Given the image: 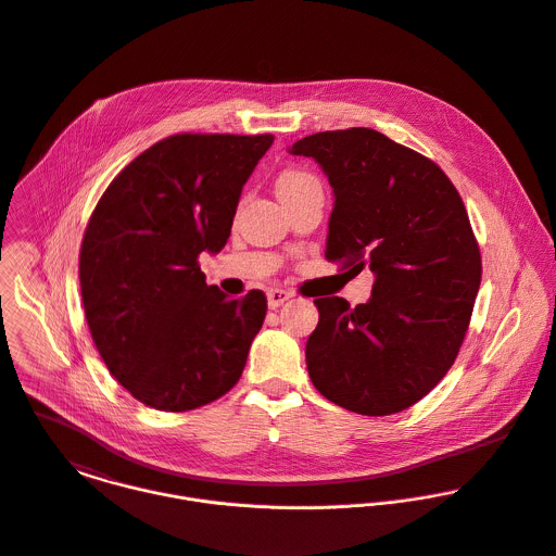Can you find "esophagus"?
Wrapping results in <instances>:
<instances>
[{"label": "esophagus", "instance_id": "obj_1", "mask_svg": "<svg viewBox=\"0 0 556 556\" xmlns=\"http://www.w3.org/2000/svg\"><path fill=\"white\" fill-rule=\"evenodd\" d=\"M291 295H293V293L287 291V289H269V291H267V304H269V308H278V306H282Z\"/></svg>", "mask_w": 556, "mask_h": 556}]
</instances>
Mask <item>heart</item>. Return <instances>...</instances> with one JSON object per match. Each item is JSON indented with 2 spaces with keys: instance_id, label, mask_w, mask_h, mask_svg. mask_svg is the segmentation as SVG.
<instances>
[{
  "instance_id": "obj_1",
  "label": "heart",
  "mask_w": 556,
  "mask_h": 556,
  "mask_svg": "<svg viewBox=\"0 0 556 556\" xmlns=\"http://www.w3.org/2000/svg\"><path fill=\"white\" fill-rule=\"evenodd\" d=\"M311 189H321V184L313 173L302 170V168H287L280 173V177L276 181V191L282 200L302 195Z\"/></svg>"
}]
</instances>
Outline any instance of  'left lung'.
I'll list each match as a JSON object with an SVG mask.
<instances>
[{
  "mask_svg": "<svg viewBox=\"0 0 556 556\" xmlns=\"http://www.w3.org/2000/svg\"><path fill=\"white\" fill-rule=\"evenodd\" d=\"M334 189L326 258L372 271L367 304L319 298L306 343L315 388L365 416L420 401L455 363L481 285V252L464 200L431 160L352 127L291 147Z\"/></svg>",
  "mask_w": 556,
  "mask_h": 556,
  "instance_id": "8db88e82",
  "label": "left lung"
}]
</instances>
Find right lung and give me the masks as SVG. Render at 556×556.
Segmentation results:
<instances>
[{"label":"right lung","mask_w":556,"mask_h":556,"mask_svg":"<svg viewBox=\"0 0 556 556\" xmlns=\"http://www.w3.org/2000/svg\"><path fill=\"white\" fill-rule=\"evenodd\" d=\"M271 142L170 136L121 170L90 215L79 250L86 321L105 367L149 407H202L243 372L267 298H226L198 256L226 245L241 189Z\"/></svg>","instance_id":"1"}]
</instances>
